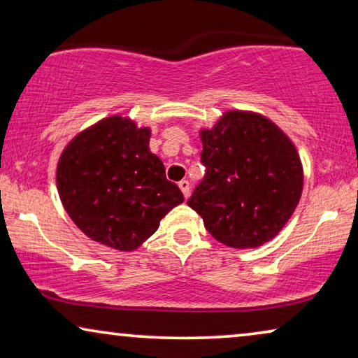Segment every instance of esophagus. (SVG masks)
Listing matches in <instances>:
<instances>
[{"instance_id":"obj_1","label":"esophagus","mask_w":358,"mask_h":358,"mask_svg":"<svg viewBox=\"0 0 358 358\" xmlns=\"http://www.w3.org/2000/svg\"><path fill=\"white\" fill-rule=\"evenodd\" d=\"M179 189L182 190V194H184L185 198L189 196V194H190V182H189V180H187V179L180 180V182H179Z\"/></svg>"}]
</instances>
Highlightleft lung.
<instances>
[{
	"label": "left lung",
	"mask_w": 358,
	"mask_h": 358,
	"mask_svg": "<svg viewBox=\"0 0 358 358\" xmlns=\"http://www.w3.org/2000/svg\"><path fill=\"white\" fill-rule=\"evenodd\" d=\"M205 178L187 205L232 248L272 240L298 206L302 164L288 136L262 115L230 110L200 131Z\"/></svg>",
	"instance_id": "left-lung-1"
}]
</instances>
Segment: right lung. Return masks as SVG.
<instances>
[{"mask_svg": "<svg viewBox=\"0 0 358 358\" xmlns=\"http://www.w3.org/2000/svg\"><path fill=\"white\" fill-rule=\"evenodd\" d=\"M148 141L150 129L113 115L71 139L59 158L56 179L65 211L81 232L108 248H139L184 201Z\"/></svg>", "mask_w": 358, "mask_h": 358, "instance_id": "add662e5", "label": "right lung"}]
</instances>
